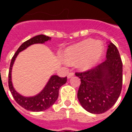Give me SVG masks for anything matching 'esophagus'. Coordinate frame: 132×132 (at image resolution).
<instances>
[{
  "instance_id": "34e87169",
  "label": "esophagus",
  "mask_w": 132,
  "mask_h": 132,
  "mask_svg": "<svg viewBox=\"0 0 132 132\" xmlns=\"http://www.w3.org/2000/svg\"><path fill=\"white\" fill-rule=\"evenodd\" d=\"M75 75V74H74V72H70V73H69V74L68 75V79H70V78H71V77H73Z\"/></svg>"
}]
</instances>
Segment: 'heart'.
I'll return each mask as SVG.
<instances>
[{
    "label": "heart",
    "mask_w": 132,
    "mask_h": 132,
    "mask_svg": "<svg viewBox=\"0 0 132 132\" xmlns=\"http://www.w3.org/2000/svg\"><path fill=\"white\" fill-rule=\"evenodd\" d=\"M104 52V46L100 42L87 39L68 47L64 53L66 62L73 64L78 62L81 70H89L101 60Z\"/></svg>",
    "instance_id": "heart-1"
}]
</instances>
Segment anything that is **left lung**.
Instances as JSON below:
<instances>
[{"label": "left lung", "instance_id": "1", "mask_svg": "<svg viewBox=\"0 0 132 132\" xmlns=\"http://www.w3.org/2000/svg\"><path fill=\"white\" fill-rule=\"evenodd\" d=\"M75 75L81 79L77 98L83 108L92 114L107 112L117 102L122 89L123 63L117 46L108 42L105 61Z\"/></svg>", "mask_w": 132, "mask_h": 132}]
</instances>
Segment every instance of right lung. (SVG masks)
Instances as JSON below:
<instances>
[{"mask_svg":"<svg viewBox=\"0 0 132 132\" xmlns=\"http://www.w3.org/2000/svg\"><path fill=\"white\" fill-rule=\"evenodd\" d=\"M51 40V38L45 35H38L29 40H27L22 44L11 59L9 72V88L15 101L23 108L31 112H42L47 110L55 103L59 96L60 87L65 84L67 77H60L57 75H52L46 83L44 88L38 94L32 96H24L15 90L12 84L11 71L15 58L21 51L25 50L31 45L35 44H44L46 42Z\"/></svg>","mask_w":132,"mask_h":132,"instance_id":"1","label":"right lung"}]
</instances>
